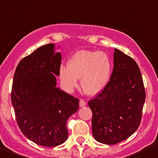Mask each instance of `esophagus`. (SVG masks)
Listing matches in <instances>:
<instances>
[{"label": "esophagus", "mask_w": 158, "mask_h": 158, "mask_svg": "<svg viewBox=\"0 0 158 158\" xmlns=\"http://www.w3.org/2000/svg\"><path fill=\"white\" fill-rule=\"evenodd\" d=\"M86 105H87V102H85L83 99H80V101H79V106H80V107H83V106H85Z\"/></svg>", "instance_id": "34e87169"}]
</instances>
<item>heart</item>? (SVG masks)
<instances>
[{"label": "heart", "instance_id": "obj_1", "mask_svg": "<svg viewBox=\"0 0 158 158\" xmlns=\"http://www.w3.org/2000/svg\"><path fill=\"white\" fill-rule=\"evenodd\" d=\"M112 73L111 60L106 53L82 50L75 52L59 71V77L65 90L71 91L81 77V87L86 94L94 95L107 85Z\"/></svg>", "mask_w": 158, "mask_h": 158}]
</instances>
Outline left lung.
I'll list each match as a JSON object with an SVG mask.
<instances>
[{
  "label": "left lung",
  "mask_w": 158,
  "mask_h": 158,
  "mask_svg": "<svg viewBox=\"0 0 158 158\" xmlns=\"http://www.w3.org/2000/svg\"><path fill=\"white\" fill-rule=\"evenodd\" d=\"M114 69L103 90L88 102L96 141L114 145L131 136L139 127L145 99L143 79L137 63L114 49Z\"/></svg>",
  "instance_id": "left-lung-1"
}]
</instances>
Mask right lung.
Wrapping results in <instances>:
<instances>
[{
  "label": "right lung",
  "mask_w": 158,
  "mask_h": 158,
  "mask_svg": "<svg viewBox=\"0 0 158 158\" xmlns=\"http://www.w3.org/2000/svg\"><path fill=\"white\" fill-rule=\"evenodd\" d=\"M54 48V44L44 45L20 60L11 92L21 132L31 142L47 147L67 140V121L79 105V98L56 87L61 54Z\"/></svg>",
  "instance_id": "1"
}]
</instances>
